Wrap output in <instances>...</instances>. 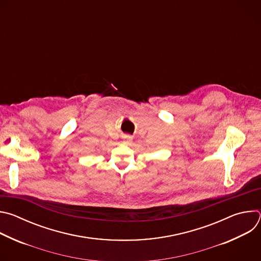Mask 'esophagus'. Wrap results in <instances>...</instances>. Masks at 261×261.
<instances>
[{"label":"esophagus","instance_id":"1","mask_svg":"<svg viewBox=\"0 0 261 261\" xmlns=\"http://www.w3.org/2000/svg\"><path fill=\"white\" fill-rule=\"evenodd\" d=\"M128 140H130V139H128Z\"/></svg>","mask_w":261,"mask_h":261}]
</instances>
